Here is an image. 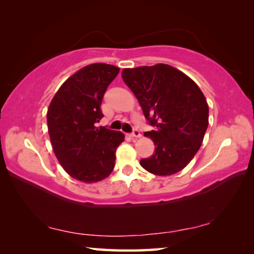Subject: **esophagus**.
Wrapping results in <instances>:
<instances>
[{"label":"esophagus","instance_id":"1","mask_svg":"<svg viewBox=\"0 0 254 254\" xmlns=\"http://www.w3.org/2000/svg\"><path fill=\"white\" fill-rule=\"evenodd\" d=\"M130 136L132 137V139H137V137L141 136V133H140L139 130H136V128H134V130H133V132L130 134Z\"/></svg>","mask_w":254,"mask_h":254}]
</instances>
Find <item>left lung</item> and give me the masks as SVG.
<instances>
[{"instance_id":"1","label":"left lung","mask_w":254,"mask_h":254,"mask_svg":"<svg viewBox=\"0 0 254 254\" xmlns=\"http://www.w3.org/2000/svg\"><path fill=\"white\" fill-rule=\"evenodd\" d=\"M122 78L154 130L144 135L156 149L140 160L149 173L170 176L184 169L198 151L208 127V105L194 80L166 64L126 68Z\"/></svg>"}]
</instances>
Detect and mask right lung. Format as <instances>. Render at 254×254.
I'll return each instance as SVG.
<instances>
[{
    "label": "right lung",
    "instance_id": "obj_1",
    "mask_svg": "<svg viewBox=\"0 0 254 254\" xmlns=\"http://www.w3.org/2000/svg\"><path fill=\"white\" fill-rule=\"evenodd\" d=\"M120 68L92 64L64 83L47 112L54 152L66 173L84 183H96L114 169L115 151L124 134L95 127L103 118L101 104Z\"/></svg>",
    "mask_w": 254,
    "mask_h": 254
}]
</instances>
